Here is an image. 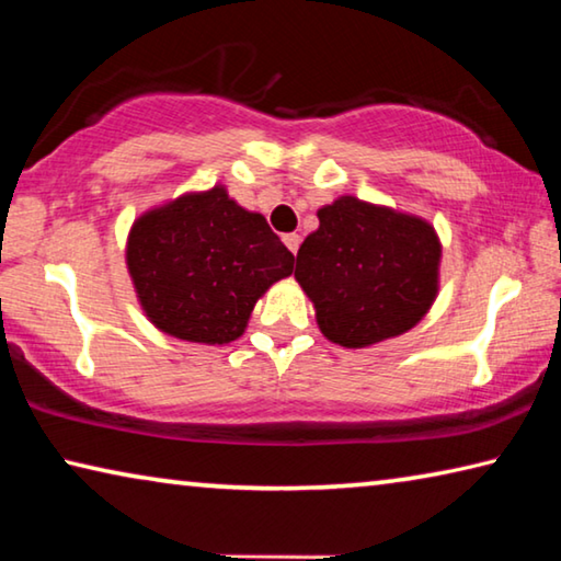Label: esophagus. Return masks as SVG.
Segmentation results:
<instances>
[{"mask_svg": "<svg viewBox=\"0 0 561 561\" xmlns=\"http://www.w3.org/2000/svg\"><path fill=\"white\" fill-rule=\"evenodd\" d=\"M282 240H284V244H287V247H289V252H291V254H297V250H299V244H301V237H299L297 232H289V234H284V237H282Z\"/></svg>", "mask_w": 561, "mask_h": 561, "instance_id": "obj_1", "label": "esophagus"}]
</instances>
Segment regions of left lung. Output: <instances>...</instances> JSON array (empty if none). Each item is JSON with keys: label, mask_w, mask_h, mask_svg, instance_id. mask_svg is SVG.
I'll use <instances>...</instances> for the list:
<instances>
[{"label": "left lung", "mask_w": 561, "mask_h": 561, "mask_svg": "<svg viewBox=\"0 0 561 561\" xmlns=\"http://www.w3.org/2000/svg\"><path fill=\"white\" fill-rule=\"evenodd\" d=\"M301 242L294 277L329 341L364 348L405 334L438 294L440 240L421 217L344 195Z\"/></svg>", "instance_id": "8db88e82"}]
</instances>
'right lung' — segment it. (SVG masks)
<instances>
[{
  "label": "right lung",
  "mask_w": 561,
  "mask_h": 561,
  "mask_svg": "<svg viewBox=\"0 0 561 561\" xmlns=\"http://www.w3.org/2000/svg\"><path fill=\"white\" fill-rule=\"evenodd\" d=\"M126 264L146 317L195 344L240 339L254 304L289 277L294 254L222 185L153 207L130 227Z\"/></svg>",
  "instance_id": "right-lung-1"
}]
</instances>
